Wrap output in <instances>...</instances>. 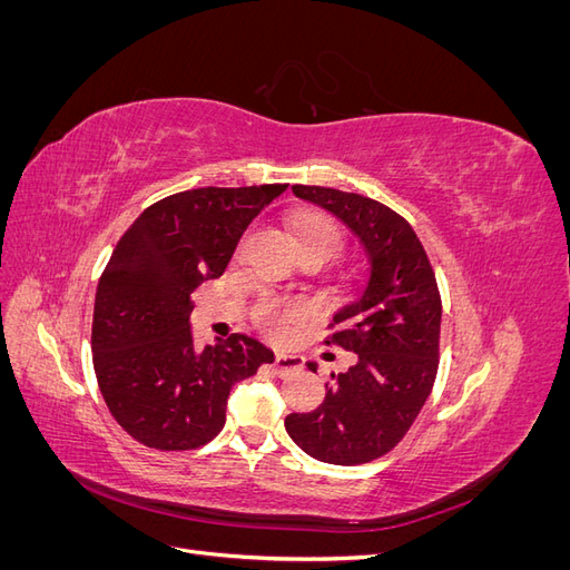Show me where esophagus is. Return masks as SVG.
Instances as JSON below:
<instances>
[{"instance_id": "esophagus-1", "label": "esophagus", "mask_w": 570, "mask_h": 570, "mask_svg": "<svg viewBox=\"0 0 570 570\" xmlns=\"http://www.w3.org/2000/svg\"><path fill=\"white\" fill-rule=\"evenodd\" d=\"M304 366V358L297 354H287V352H278L275 354V371L281 375L289 373V371H299Z\"/></svg>"}]
</instances>
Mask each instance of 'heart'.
Segmentation results:
<instances>
[{"label":"heart","instance_id":"1","mask_svg":"<svg viewBox=\"0 0 570 570\" xmlns=\"http://www.w3.org/2000/svg\"><path fill=\"white\" fill-rule=\"evenodd\" d=\"M297 239H299V245L321 243V245L331 247L333 252H337L342 245V230L331 216L308 214V216H302L297 223ZM302 316H304L302 304L275 299V297H266L258 302L256 312H254L256 325L273 337H281L287 327L292 323H297Z\"/></svg>","mask_w":570,"mask_h":570}]
</instances>
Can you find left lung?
<instances>
[{"label":"left lung","mask_w":570,"mask_h":570,"mask_svg":"<svg viewBox=\"0 0 570 570\" xmlns=\"http://www.w3.org/2000/svg\"><path fill=\"white\" fill-rule=\"evenodd\" d=\"M292 193L352 228L371 266L325 337V344L354 352L356 364L333 373L323 404L312 413H289L285 430L318 461L368 463L402 442L433 390L442 321L435 271L409 220L390 206L318 185H292Z\"/></svg>","instance_id":"obj_1"}]
</instances>
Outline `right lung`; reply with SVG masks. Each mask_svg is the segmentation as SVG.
<instances>
[{"label":"right lung","instance_id":"1","mask_svg":"<svg viewBox=\"0 0 570 570\" xmlns=\"http://www.w3.org/2000/svg\"><path fill=\"white\" fill-rule=\"evenodd\" d=\"M287 185L197 187L164 197L132 220L101 273L92 364L116 423L145 446L185 452L226 423L237 381L273 364L247 335L195 350L193 292L228 268L239 237Z\"/></svg>","mask_w":570,"mask_h":570}]
</instances>
